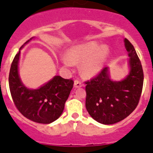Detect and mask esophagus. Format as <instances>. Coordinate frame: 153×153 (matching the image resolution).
Returning a JSON list of instances; mask_svg holds the SVG:
<instances>
[{
  "label": "esophagus",
  "mask_w": 153,
  "mask_h": 153,
  "mask_svg": "<svg viewBox=\"0 0 153 153\" xmlns=\"http://www.w3.org/2000/svg\"><path fill=\"white\" fill-rule=\"evenodd\" d=\"M74 86L75 88H81L82 86V82L80 81V79H75V82H74Z\"/></svg>",
  "instance_id": "1"
}]
</instances>
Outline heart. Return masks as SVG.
Returning a JSON list of instances; mask_svg holds the SVG:
<instances>
[{"label": "heart", "instance_id": "b5f03b06", "mask_svg": "<svg viewBox=\"0 0 153 153\" xmlns=\"http://www.w3.org/2000/svg\"><path fill=\"white\" fill-rule=\"evenodd\" d=\"M108 54V49L101 46L96 42H90L73 47L69 54L62 58L63 64L67 67H71L75 62H84L82 70L88 76L95 75L101 69Z\"/></svg>", "mask_w": 153, "mask_h": 153}]
</instances>
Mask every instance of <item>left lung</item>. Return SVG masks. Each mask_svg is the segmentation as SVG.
Returning a JSON list of instances; mask_svg holds the SVG:
<instances>
[{
	"label": "left lung",
	"mask_w": 153,
	"mask_h": 153,
	"mask_svg": "<svg viewBox=\"0 0 153 153\" xmlns=\"http://www.w3.org/2000/svg\"><path fill=\"white\" fill-rule=\"evenodd\" d=\"M124 42L130 57L127 77L120 82H113L105 67L85 82L87 111L103 124H114L125 119L136 109L141 97L144 79L141 62L131 42L127 39Z\"/></svg>",
	"instance_id": "left-lung-1"
}]
</instances>
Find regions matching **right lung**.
<instances>
[{"instance_id": "1", "label": "right lung", "mask_w": 153, "mask_h": 153, "mask_svg": "<svg viewBox=\"0 0 153 153\" xmlns=\"http://www.w3.org/2000/svg\"><path fill=\"white\" fill-rule=\"evenodd\" d=\"M30 39L32 38L23 45ZM20 54L19 51L15 56L9 73V87L13 103L16 109L27 119L44 124L52 123L62 114L65 103L73 88V80L55 76L40 88H27L22 84L18 75Z\"/></svg>"}]
</instances>
